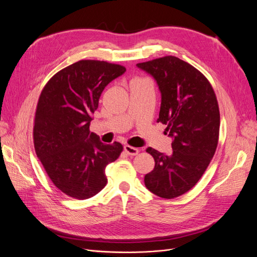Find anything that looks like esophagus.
<instances>
[{"label":"esophagus","instance_id":"esophagus-1","mask_svg":"<svg viewBox=\"0 0 257 257\" xmlns=\"http://www.w3.org/2000/svg\"><path fill=\"white\" fill-rule=\"evenodd\" d=\"M124 151L128 154V155H138L139 154V149L138 148H134V147H131V146H128V145H126V146H124Z\"/></svg>","mask_w":257,"mask_h":257}]
</instances>
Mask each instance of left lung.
Segmentation results:
<instances>
[{
	"label": "left lung",
	"instance_id": "left-lung-1",
	"mask_svg": "<svg viewBox=\"0 0 257 257\" xmlns=\"http://www.w3.org/2000/svg\"><path fill=\"white\" fill-rule=\"evenodd\" d=\"M156 81L161 93L157 121L173 139L171 155L152 148L155 160L145 185L154 195L173 199L191 190L206 171L217 150L220 110L213 88L196 67L175 56L137 64Z\"/></svg>",
	"mask_w": 257,
	"mask_h": 257
}]
</instances>
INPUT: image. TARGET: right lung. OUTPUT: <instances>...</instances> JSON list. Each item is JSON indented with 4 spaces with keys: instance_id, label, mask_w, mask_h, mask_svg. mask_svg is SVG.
Masks as SVG:
<instances>
[{
    "instance_id": "right-lung-1",
    "label": "right lung",
    "mask_w": 257,
    "mask_h": 257,
    "mask_svg": "<svg viewBox=\"0 0 257 257\" xmlns=\"http://www.w3.org/2000/svg\"><path fill=\"white\" fill-rule=\"evenodd\" d=\"M125 66L100 60H80L54 75L40 93L33 140L49 178L66 196L85 200L107 183L105 169L123 151L105 145L89 131L93 112L108 83Z\"/></svg>"
}]
</instances>
